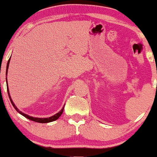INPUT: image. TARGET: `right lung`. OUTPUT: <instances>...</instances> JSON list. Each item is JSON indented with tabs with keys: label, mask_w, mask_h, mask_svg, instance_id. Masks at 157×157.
Instances as JSON below:
<instances>
[{
	"label": "right lung",
	"mask_w": 157,
	"mask_h": 157,
	"mask_svg": "<svg viewBox=\"0 0 157 157\" xmlns=\"http://www.w3.org/2000/svg\"><path fill=\"white\" fill-rule=\"evenodd\" d=\"M10 58L9 59V60H8V63H7V66H6V74H7V71H8V68H9V64H10ZM7 92H8L9 97H10V101H11V102H12V105H13V107L15 108L16 111H17V112H18V113H21V115H23V117H26V118L29 119V120H32V121H35V122H40V123H47V122H53V121H55V120H57V119H58L59 117H60V115L62 114L63 112V109H64V107L63 108L62 110H61L60 111H59L58 113H56V114L54 115V116H52V117H48V118H37V117H30V116H29V115L26 114V113H24L21 112V111H19V110L17 109V108L16 107L15 104H14L13 101H12V99H11V97H10V93H9L8 85H7Z\"/></svg>",
	"instance_id": "add662e5"
}]
</instances>
